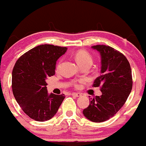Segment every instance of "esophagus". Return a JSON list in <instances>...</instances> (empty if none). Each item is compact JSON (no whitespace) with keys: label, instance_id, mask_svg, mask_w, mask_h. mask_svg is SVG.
I'll use <instances>...</instances> for the list:
<instances>
[{"label":"esophagus","instance_id":"obj_1","mask_svg":"<svg viewBox=\"0 0 146 146\" xmlns=\"http://www.w3.org/2000/svg\"><path fill=\"white\" fill-rule=\"evenodd\" d=\"M71 94L73 96H75V97H80V96H82L81 93H72Z\"/></svg>","mask_w":146,"mask_h":146}]
</instances>
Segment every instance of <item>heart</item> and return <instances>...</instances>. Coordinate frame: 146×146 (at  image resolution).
<instances>
[{
	"mask_svg": "<svg viewBox=\"0 0 146 146\" xmlns=\"http://www.w3.org/2000/svg\"><path fill=\"white\" fill-rule=\"evenodd\" d=\"M75 58L76 59L78 64L80 66H82V65L86 64H92V61H93L92 54L85 50L77 51L75 54ZM58 67L59 65H58ZM75 86L76 87H78L79 84L76 83Z\"/></svg>",
	"mask_w": 146,
	"mask_h": 146,
	"instance_id": "obj_1",
	"label": "heart"
}]
</instances>
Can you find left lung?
<instances>
[{"label":"left lung","instance_id":"1","mask_svg":"<svg viewBox=\"0 0 146 146\" xmlns=\"http://www.w3.org/2000/svg\"><path fill=\"white\" fill-rule=\"evenodd\" d=\"M92 48L101 57V75L94 80L93 87H100L102 94L89 98V106L82 112L88 120L103 122L125 104L132 90V71L126 57L112 47L97 45Z\"/></svg>","mask_w":146,"mask_h":146}]
</instances>
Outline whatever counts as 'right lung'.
Masks as SVG:
<instances>
[{"label":"right lung","instance_id":"right-lung-1","mask_svg":"<svg viewBox=\"0 0 146 146\" xmlns=\"http://www.w3.org/2000/svg\"><path fill=\"white\" fill-rule=\"evenodd\" d=\"M67 47L37 46L18 59L12 73V89L23 112L37 121H48L58 112L64 94H48L46 79L54 75L57 60Z\"/></svg>","mask_w":146,"mask_h":146}]
</instances>
